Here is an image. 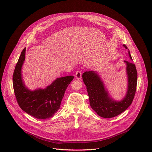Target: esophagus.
<instances>
[{"mask_svg":"<svg viewBox=\"0 0 152 152\" xmlns=\"http://www.w3.org/2000/svg\"><path fill=\"white\" fill-rule=\"evenodd\" d=\"M75 76V77H76V79H80L81 77H82V72H81L80 71H77V72L76 73Z\"/></svg>","mask_w":152,"mask_h":152,"instance_id":"1","label":"esophagus"}]
</instances>
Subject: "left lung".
<instances>
[{
  "mask_svg": "<svg viewBox=\"0 0 152 152\" xmlns=\"http://www.w3.org/2000/svg\"><path fill=\"white\" fill-rule=\"evenodd\" d=\"M123 46L128 49L127 46ZM129 50V49H128ZM129 56L132 61L128 51ZM127 77L126 94L121 100L114 99L107 90L100 74L96 71L86 72L82 75V79L86 86L90 103L92 109L103 118L114 117L123 112L131 104L135 96L137 84V72L135 64L124 61Z\"/></svg>",
  "mask_w": 152,
  "mask_h": 152,
  "instance_id": "1",
  "label": "left lung"
}]
</instances>
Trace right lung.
<instances>
[{
	"label": "right lung",
	"mask_w": 152,
	"mask_h": 152,
	"mask_svg": "<svg viewBox=\"0 0 152 152\" xmlns=\"http://www.w3.org/2000/svg\"><path fill=\"white\" fill-rule=\"evenodd\" d=\"M25 54L26 48L21 52L13 74V87L18 104L23 111L38 119L52 117L60 108L65 91L74 77L56 78L45 88L31 90L26 86L21 73Z\"/></svg>",
	"instance_id": "obj_1"
}]
</instances>
